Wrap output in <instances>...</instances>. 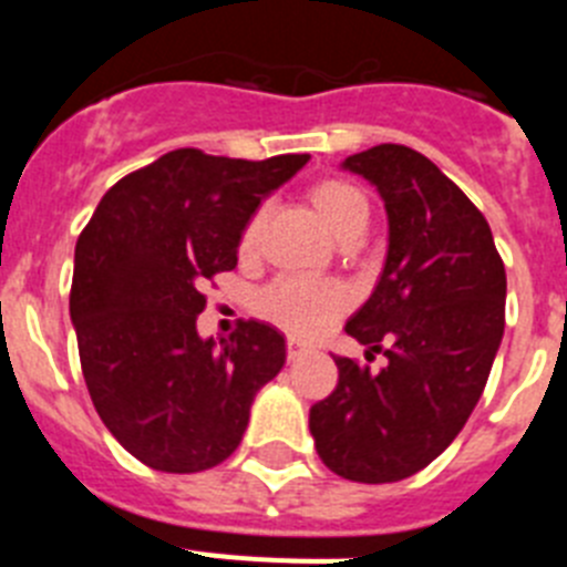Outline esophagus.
<instances>
[{"label": "esophagus", "mask_w": 567, "mask_h": 567, "mask_svg": "<svg viewBox=\"0 0 567 567\" xmlns=\"http://www.w3.org/2000/svg\"><path fill=\"white\" fill-rule=\"evenodd\" d=\"M287 352H289V360H295V358H300V354L307 352V346L300 343L298 338H289L287 340Z\"/></svg>", "instance_id": "1"}]
</instances>
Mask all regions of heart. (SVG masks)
Segmentation results:
<instances>
[{
    "label": "heart",
    "instance_id": "1",
    "mask_svg": "<svg viewBox=\"0 0 567 567\" xmlns=\"http://www.w3.org/2000/svg\"><path fill=\"white\" fill-rule=\"evenodd\" d=\"M309 202L318 209L320 221L338 240H349L365 233L369 224V202L354 184L340 178H323L309 189ZM264 215L255 213L240 235V249L249 252L260 233ZM349 295L332 280L315 278H278L255 298V312L267 318L278 329L298 338H312L329 327L346 309Z\"/></svg>",
    "mask_w": 567,
    "mask_h": 567
}]
</instances>
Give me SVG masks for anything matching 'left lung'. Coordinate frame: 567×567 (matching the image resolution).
I'll list each match as a JSON object with an SVG mask.
<instances>
[{
  "instance_id": "obj_1",
  "label": "left lung",
  "mask_w": 567,
  "mask_h": 567,
  "mask_svg": "<svg viewBox=\"0 0 567 567\" xmlns=\"http://www.w3.org/2000/svg\"><path fill=\"white\" fill-rule=\"evenodd\" d=\"M389 221L383 272L346 332L385 354L334 358L338 389L309 409L320 460L352 483H398L463 432L505 329V267L488 221L434 162L403 144L349 155Z\"/></svg>"
}]
</instances>
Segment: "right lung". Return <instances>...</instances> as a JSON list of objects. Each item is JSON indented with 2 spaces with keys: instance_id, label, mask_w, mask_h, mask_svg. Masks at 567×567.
<instances>
[{
  "instance_id": "add662e5",
  "label": "right lung",
  "mask_w": 567,
  "mask_h": 567,
  "mask_svg": "<svg viewBox=\"0 0 567 567\" xmlns=\"http://www.w3.org/2000/svg\"><path fill=\"white\" fill-rule=\"evenodd\" d=\"M307 162L173 150L113 184L79 235L70 320L84 383L110 434L150 468L224 463L287 363V340L264 320L218 340L195 320L204 280L235 269L258 204Z\"/></svg>"
}]
</instances>
